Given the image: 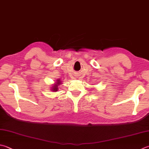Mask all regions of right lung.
I'll use <instances>...</instances> for the list:
<instances>
[{
    "mask_svg": "<svg viewBox=\"0 0 149 149\" xmlns=\"http://www.w3.org/2000/svg\"><path fill=\"white\" fill-rule=\"evenodd\" d=\"M57 84H58V85H59V84H60V83L58 82ZM58 85H55L54 87V88H53V89H52V91H56L58 90V88H57V87H58Z\"/></svg>",
    "mask_w": 149,
    "mask_h": 149,
    "instance_id": "right-lung-1",
    "label": "right lung"
}]
</instances>
